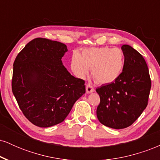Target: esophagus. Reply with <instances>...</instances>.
Wrapping results in <instances>:
<instances>
[{
  "instance_id": "1",
  "label": "esophagus",
  "mask_w": 160,
  "mask_h": 160,
  "mask_svg": "<svg viewBox=\"0 0 160 160\" xmlns=\"http://www.w3.org/2000/svg\"><path fill=\"white\" fill-rule=\"evenodd\" d=\"M86 92L87 93L93 92L95 91V89L93 88V86L89 83H87L86 85Z\"/></svg>"
}]
</instances>
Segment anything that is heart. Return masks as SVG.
Masks as SVG:
<instances>
[{
	"label": "heart",
	"instance_id": "b5f03b06",
	"mask_svg": "<svg viewBox=\"0 0 160 160\" xmlns=\"http://www.w3.org/2000/svg\"><path fill=\"white\" fill-rule=\"evenodd\" d=\"M71 67L78 78H85L92 68V75L95 82L101 84L111 83L122 73L124 55L118 48L104 47L84 49L80 55L74 52Z\"/></svg>",
	"mask_w": 160,
	"mask_h": 160
}]
</instances>
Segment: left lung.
Wrapping results in <instances>:
<instances>
[{"label":"left lung","instance_id":"8db88e82","mask_svg":"<svg viewBox=\"0 0 160 160\" xmlns=\"http://www.w3.org/2000/svg\"><path fill=\"white\" fill-rule=\"evenodd\" d=\"M124 67L115 81L97 88L100 104L97 108L99 122L108 127H128L148 105L151 80L144 57L128 45H122Z\"/></svg>","mask_w":160,"mask_h":160}]
</instances>
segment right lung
Listing matches in <instances>:
<instances>
[{
	"label": "right lung",
	"mask_w": 160,
	"mask_h": 160,
	"mask_svg": "<svg viewBox=\"0 0 160 160\" xmlns=\"http://www.w3.org/2000/svg\"><path fill=\"white\" fill-rule=\"evenodd\" d=\"M67 51L64 43L38 38L28 43L14 61L12 93L24 116L37 126L63 122L86 92L85 81L72 76L62 64Z\"/></svg>",
	"instance_id": "right-lung-1"
}]
</instances>
